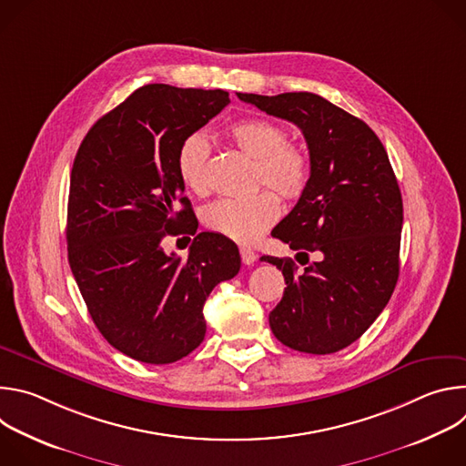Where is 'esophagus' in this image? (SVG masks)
<instances>
[{
	"label": "esophagus",
	"instance_id": "esophagus-1",
	"mask_svg": "<svg viewBox=\"0 0 466 466\" xmlns=\"http://www.w3.org/2000/svg\"><path fill=\"white\" fill-rule=\"evenodd\" d=\"M239 254H241V261L245 265H252L256 261V252L252 248H248V247H241Z\"/></svg>",
	"mask_w": 466,
	"mask_h": 466
}]
</instances>
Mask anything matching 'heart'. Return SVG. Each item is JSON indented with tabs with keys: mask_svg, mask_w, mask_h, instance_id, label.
<instances>
[{
	"mask_svg": "<svg viewBox=\"0 0 466 466\" xmlns=\"http://www.w3.org/2000/svg\"><path fill=\"white\" fill-rule=\"evenodd\" d=\"M230 138L256 160V186H269L286 201L302 197L311 177V157L302 144L288 140L282 125L263 117L241 119L230 127ZM210 142L201 132L186 137L177 151L178 177L198 195L210 191ZM273 191L263 189L245 198H219L205 210V227L232 241L252 243L280 216L279 197Z\"/></svg>",
	"mask_w": 466,
	"mask_h": 466,
	"instance_id": "obj_1",
	"label": "heart"
}]
</instances>
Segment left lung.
I'll return each mask as SVG.
<instances>
[{"mask_svg": "<svg viewBox=\"0 0 466 466\" xmlns=\"http://www.w3.org/2000/svg\"><path fill=\"white\" fill-rule=\"evenodd\" d=\"M238 97L295 123L311 157L306 191L271 236L319 259L297 273L291 258L261 256L288 284L269 313L271 329L293 350L338 352L383 311L400 273L404 207L387 151L365 121L317 94Z\"/></svg>", "mask_w": 466, "mask_h": 466, "instance_id": "1", "label": "left lung"}]
</instances>
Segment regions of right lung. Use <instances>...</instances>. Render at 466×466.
Listing matches in <instances>:
<instances>
[{"label":"right lung","mask_w":466,"mask_h":466,"mask_svg":"<svg viewBox=\"0 0 466 466\" xmlns=\"http://www.w3.org/2000/svg\"><path fill=\"white\" fill-rule=\"evenodd\" d=\"M228 103L225 90L146 85L94 123L74 160L70 268L101 336L132 360L193 352L208 295L241 268L236 243L214 232L197 234L186 259L162 248L166 236L197 232L178 146Z\"/></svg>","instance_id":"1"}]
</instances>
